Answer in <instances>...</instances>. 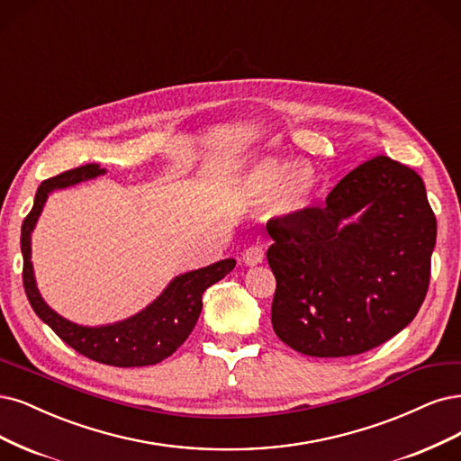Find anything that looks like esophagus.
Masks as SVG:
<instances>
[{
  "mask_svg": "<svg viewBox=\"0 0 461 461\" xmlns=\"http://www.w3.org/2000/svg\"><path fill=\"white\" fill-rule=\"evenodd\" d=\"M265 259V253L259 246H249L244 253H242V261L248 265V267H256L259 263H263Z\"/></svg>",
  "mask_w": 461,
  "mask_h": 461,
  "instance_id": "1",
  "label": "esophagus"
}]
</instances>
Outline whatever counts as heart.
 Returning <instances> with one entry per match:
<instances>
[{
  "mask_svg": "<svg viewBox=\"0 0 461 461\" xmlns=\"http://www.w3.org/2000/svg\"><path fill=\"white\" fill-rule=\"evenodd\" d=\"M248 193L267 198L273 196V213L292 215L305 208L314 188V171L307 166L292 167L290 162L280 158H263L246 176Z\"/></svg>",
  "mask_w": 461,
  "mask_h": 461,
  "instance_id": "obj_1",
  "label": "heart"
}]
</instances>
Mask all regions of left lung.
Segmentation results:
<instances>
[{"instance_id":"8db88e82","label":"left lung","mask_w":461,"mask_h":461,"mask_svg":"<svg viewBox=\"0 0 461 461\" xmlns=\"http://www.w3.org/2000/svg\"><path fill=\"white\" fill-rule=\"evenodd\" d=\"M267 232L273 328L297 353H366L414 321L429 288L437 219L421 177L387 156L347 173L324 208Z\"/></svg>"}]
</instances>
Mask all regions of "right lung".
Returning a JSON list of instances; mask_svg holds the SVG:
<instances>
[{"label":"right lung","mask_w":461,"mask_h":461,"mask_svg":"<svg viewBox=\"0 0 461 461\" xmlns=\"http://www.w3.org/2000/svg\"><path fill=\"white\" fill-rule=\"evenodd\" d=\"M103 173L104 169H101L99 164H86L60 173L57 177L45 179L38 186L34 208L23 221L21 230L24 292L40 319L79 355L118 368L150 366V364H158L171 357L185 343L200 316L202 294L212 284L225 278L234 268L236 261L223 259L173 278L160 297L128 321L87 328L62 319L45 303L36 288L34 268H32L30 261V234L36 227V221L50 193H53L55 188H67L79 181L103 176Z\"/></svg>","instance_id":"right-lung-1"}]
</instances>
